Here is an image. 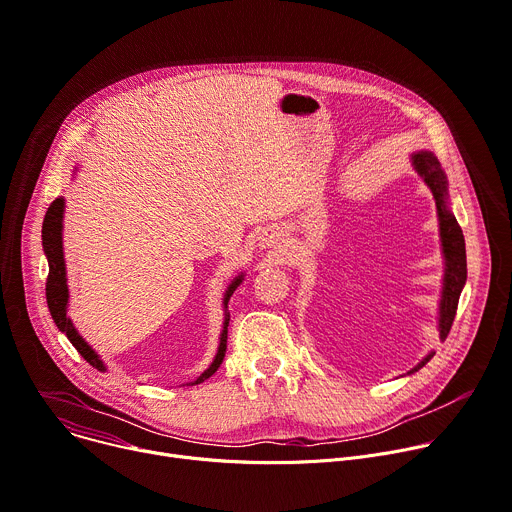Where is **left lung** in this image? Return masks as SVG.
I'll use <instances>...</instances> for the list:
<instances>
[{
  "instance_id": "obj_1",
  "label": "left lung",
  "mask_w": 512,
  "mask_h": 512,
  "mask_svg": "<svg viewBox=\"0 0 512 512\" xmlns=\"http://www.w3.org/2000/svg\"><path fill=\"white\" fill-rule=\"evenodd\" d=\"M412 162H414L416 172L424 178V182L428 184L432 194H435L439 221H441V240H443V254H445V260H447V268H445V287H443V299H441L439 328H441V338L445 340L447 334L451 332L455 313H457L459 295H461V289H463L465 279H467L465 240H463V231H461L457 219L453 217V213L445 205L447 176L441 170V164L435 157V153L418 151L412 157ZM432 357H435V352H430L428 357H424L410 373L422 369Z\"/></svg>"
}]
</instances>
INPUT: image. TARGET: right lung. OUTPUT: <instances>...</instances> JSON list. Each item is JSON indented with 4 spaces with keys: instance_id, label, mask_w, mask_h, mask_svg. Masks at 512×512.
<instances>
[{
    "instance_id": "right-lung-1",
    "label": "right lung",
    "mask_w": 512,
    "mask_h": 512,
    "mask_svg": "<svg viewBox=\"0 0 512 512\" xmlns=\"http://www.w3.org/2000/svg\"><path fill=\"white\" fill-rule=\"evenodd\" d=\"M61 221H63V199H55L45 215L43 221V248L49 260V277H47V303H49V311L57 324V328L69 338V342L75 346V350L86 359V363H90L94 369L104 371L102 361L98 359L96 352L84 342V338L75 332L71 320L67 318V279H65V262H63V246H61ZM242 283V277L235 279L231 283V287L227 289L225 295V307L229 297L233 295L235 287ZM227 326H229V313H225V322H223V332H221V340H219V350L215 355V361L211 363V367L201 373L192 381V385L203 383L205 379H209L223 363L225 350H227Z\"/></svg>"
}]
</instances>
